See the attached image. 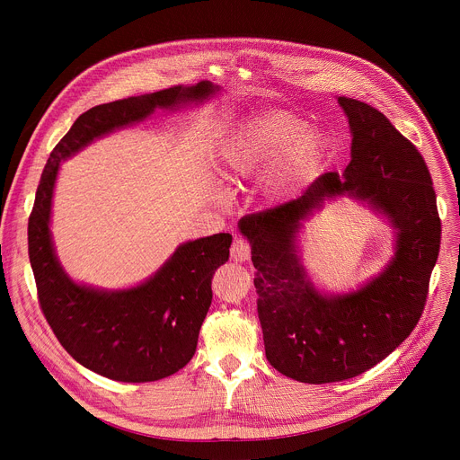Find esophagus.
<instances>
[{"label":"esophagus","mask_w":460,"mask_h":460,"mask_svg":"<svg viewBox=\"0 0 460 460\" xmlns=\"http://www.w3.org/2000/svg\"><path fill=\"white\" fill-rule=\"evenodd\" d=\"M251 256V245L243 238H236L231 245V258L236 261H245Z\"/></svg>","instance_id":"obj_1"}]
</instances>
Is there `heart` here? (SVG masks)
Instances as JSON below:
<instances>
[{"label": "heart", "mask_w": 460, "mask_h": 460, "mask_svg": "<svg viewBox=\"0 0 460 460\" xmlns=\"http://www.w3.org/2000/svg\"><path fill=\"white\" fill-rule=\"evenodd\" d=\"M325 147V135L304 118L288 111H264L233 125L218 146L217 165L229 183L266 172L268 200L284 202L320 165Z\"/></svg>", "instance_id": "obj_1"}]
</instances>
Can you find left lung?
Listing matches in <instances>:
<instances>
[{"label": "left lung", "instance_id": "1", "mask_svg": "<svg viewBox=\"0 0 460 460\" xmlns=\"http://www.w3.org/2000/svg\"><path fill=\"white\" fill-rule=\"evenodd\" d=\"M351 133L342 174L318 176L296 200L243 217L266 357L305 384L353 378L395 351L417 325L440 249V218L428 165L375 107L339 96ZM348 195L396 229L386 268L348 294H323L301 264L303 222Z\"/></svg>", "mask_w": 460, "mask_h": 460}]
</instances>
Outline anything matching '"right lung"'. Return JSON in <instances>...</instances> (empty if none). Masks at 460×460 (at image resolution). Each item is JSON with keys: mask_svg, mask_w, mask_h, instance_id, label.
I'll use <instances>...</instances> for the list:
<instances>
[{"mask_svg": "<svg viewBox=\"0 0 460 460\" xmlns=\"http://www.w3.org/2000/svg\"><path fill=\"white\" fill-rule=\"evenodd\" d=\"M220 93L200 82L96 105L69 128L43 169L29 218V258L41 311L59 344L84 367L118 382H153L181 369L194 355L209 311L215 271L229 260L233 236L218 233L180 243L147 280L125 289L80 284L56 254L50 215L59 164L114 130L178 111Z\"/></svg>", "mask_w": 460, "mask_h": 460, "instance_id": "1", "label": "right lung"}]
</instances>
